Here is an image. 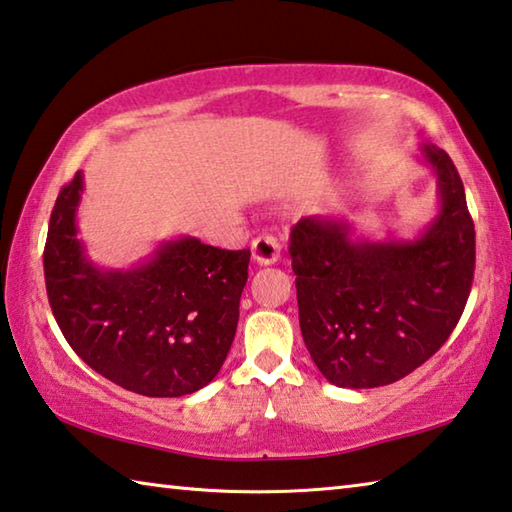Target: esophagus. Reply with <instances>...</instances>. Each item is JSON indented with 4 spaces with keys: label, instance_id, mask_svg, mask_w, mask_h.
Wrapping results in <instances>:
<instances>
[{
    "label": "esophagus",
    "instance_id": "34e87169",
    "mask_svg": "<svg viewBox=\"0 0 512 512\" xmlns=\"http://www.w3.org/2000/svg\"><path fill=\"white\" fill-rule=\"evenodd\" d=\"M280 241L271 235H262L253 241V262L259 266H271L280 259Z\"/></svg>",
    "mask_w": 512,
    "mask_h": 512
}]
</instances>
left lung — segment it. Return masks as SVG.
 Here are the masks:
<instances>
[{"instance_id": "obj_1", "label": "left lung", "mask_w": 512, "mask_h": 512, "mask_svg": "<svg viewBox=\"0 0 512 512\" xmlns=\"http://www.w3.org/2000/svg\"><path fill=\"white\" fill-rule=\"evenodd\" d=\"M440 210L411 241L357 239L345 219L307 216L291 228L300 332L327 381L375 388L440 350L474 280V221L449 155L420 146Z\"/></svg>"}]
</instances>
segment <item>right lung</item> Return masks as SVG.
<instances>
[{"instance_id":"obj_1","label":"right lung","mask_w":512,"mask_h":512,"mask_svg":"<svg viewBox=\"0 0 512 512\" xmlns=\"http://www.w3.org/2000/svg\"><path fill=\"white\" fill-rule=\"evenodd\" d=\"M83 173L60 189L45 244L51 311L72 350L117 386L146 397L196 393L235 341L250 250L196 237L164 241L144 264L99 268L76 237Z\"/></svg>"}]
</instances>
